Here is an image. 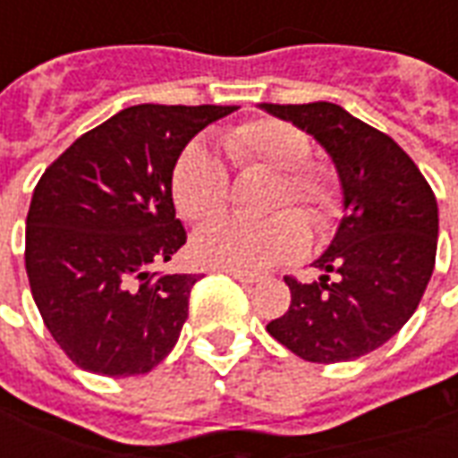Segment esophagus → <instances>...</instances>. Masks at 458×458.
<instances>
[{
    "mask_svg": "<svg viewBox=\"0 0 458 458\" xmlns=\"http://www.w3.org/2000/svg\"><path fill=\"white\" fill-rule=\"evenodd\" d=\"M228 275L233 279H238V282H242V284H255V282H259L258 275H250V272H233V269H230Z\"/></svg>",
    "mask_w": 458,
    "mask_h": 458,
    "instance_id": "1",
    "label": "esophagus"
}]
</instances>
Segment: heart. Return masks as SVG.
Instances as JSON below:
<instances>
[{
  "label": "heart",
  "mask_w": 458,
  "mask_h": 458,
  "mask_svg": "<svg viewBox=\"0 0 458 458\" xmlns=\"http://www.w3.org/2000/svg\"><path fill=\"white\" fill-rule=\"evenodd\" d=\"M220 147L238 169L277 171L269 191L267 210L297 203L311 225L331 228L341 216V183L334 169L307 161L311 141L307 131L277 117L242 122L220 137ZM171 196L186 220L218 218L228 208L230 176L218 154L193 141L181 151L171 171ZM309 245L304 218L294 210H282L265 223L218 220L193 235V258L206 267L233 272L262 269L297 259Z\"/></svg>",
  "instance_id": "1"
}]
</instances>
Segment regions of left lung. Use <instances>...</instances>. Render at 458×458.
<instances>
[{"mask_svg": "<svg viewBox=\"0 0 458 458\" xmlns=\"http://www.w3.org/2000/svg\"><path fill=\"white\" fill-rule=\"evenodd\" d=\"M297 124L334 161L344 218L317 282L287 277L292 304L269 336L309 363H344L380 348L410 321L437 258L439 210L429 183L397 141L341 105H259Z\"/></svg>", "mask_w": 458, "mask_h": 458, "instance_id": "obj_1", "label": "left lung"}]
</instances>
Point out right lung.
Listing matches in <instances>:
<instances>
[{
    "mask_svg": "<svg viewBox=\"0 0 458 458\" xmlns=\"http://www.w3.org/2000/svg\"><path fill=\"white\" fill-rule=\"evenodd\" d=\"M235 105H134L85 131L44 171L26 216V275L38 314L78 368L149 373L189 318L199 275H157L186 242L171 171Z\"/></svg>",
    "mask_w": 458,
    "mask_h": 458,
    "instance_id": "right-lung-1",
    "label": "right lung"
}]
</instances>
